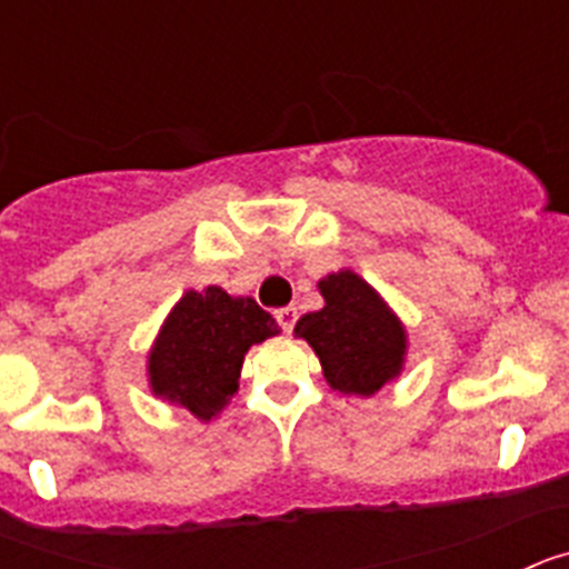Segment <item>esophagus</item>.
I'll list each match as a JSON object with an SVG mask.
<instances>
[{
  "mask_svg": "<svg viewBox=\"0 0 569 569\" xmlns=\"http://www.w3.org/2000/svg\"><path fill=\"white\" fill-rule=\"evenodd\" d=\"M276 319H279L281 330H284V333H290L296 325V319H299V313H296V308H279L276 310Z\"/></svg>",
  "mask_w": 569,
  "mask_h": 569,
  "instance_id": "1",
  "label": "esophagus"
}]
</instances>
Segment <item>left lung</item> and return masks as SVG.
Wrapping results in <instances>:
<instances>
[{"mask_svg": "<svg viewBox=\"0 0 569 569\" xmlns=\"http://www.w3.org/2000/svg\"><path fill=\"white\" fill-rule=\"evenodd\" d=\"M325 308L296 321L299 339L316 350L325 379L339 393L373 396L401 373L407 333L399 316L353 270L319 281Z\"/></svg>", "mask_w": 569, "mask_h": 569, "instance_id": "1", "label": "left lung"}]
</instances>
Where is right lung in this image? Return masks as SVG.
<instances>
[{"label": "right lung", "mask_w": 569, "mask_h": 569, "mask_svg": "<svg viewBox=\"0 0 569 569\" xmlns=\"http://www.w3.org/2000/svg\"><path fill=\"white\" fill-rule=\"evenodd\" d=\"M276 333V319L253 299L222 288L188 290L148 356L150 390L210 421L239 390L244 353Z\"/></svg>", "instance_id": "right-lung-1"}]
</instances>
